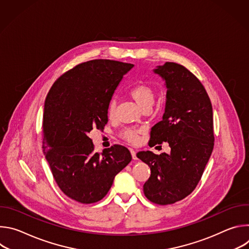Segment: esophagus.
Listing matches in <instances>:
<instances>
[{"label":"esophagus","instance_id":"obj_1","mask_svg":"<svg viewBox=\"0 0 249 249\" xmlns=\"http://www.w3.org/2000/svg\"><path fill=\"white\" fill-rule=\"evenodd\" d=\"M131 151V155H132V158H133V160H137V156H136V152L133 150V149H131L130 150Z\"/></svg>","mask_w":249,"mask_h":249}]
</instances>
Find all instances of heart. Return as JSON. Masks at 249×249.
Wrapping results in <instances>:
<instances>
[{"mask_svg":"<svg viewBox=\"0 0 249 249\" xmlns=\"http://www.w3.org/2000/svg\"><path fill=\"white\" fill-rule=\"evenodd\" d=\"M130 96L137 102V104L141 108H148L153 105L156 99V89L148 83L141 82L137 84L135 87L131 89L129 91ZM117 109V101L115 98H112L107 107V114L110 118H112ZM143 132V129L139 127H127L124 128L120 132V136L122 139L128 141L129 143H138L140 140V135Z\"/></svg>","mask_w":249,"mask_h":249,"instance_id":"obj_1","label":"heart"}]
</instances>
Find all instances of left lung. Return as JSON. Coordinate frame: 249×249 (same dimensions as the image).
<instances>
[{"label":"left lung","instance_id":"obj_1","mask_svg":"<svg viewBox=\"0 0 249 249\" xmlns=\"http://www.w3.org/2000/svg\"><path fill=\"white\" fill-rule=\"evenodd\" d=\"M155 73L165 80L166 103L162 120L151 131L149 145L167 142L170 154L139 152L151 168L145 196L153 203L169 205L193 192L214 148L213 108L197 77L184 66L166 62Z\"/></svg>","mask_w":249,"mask_h":249}]
</instances>
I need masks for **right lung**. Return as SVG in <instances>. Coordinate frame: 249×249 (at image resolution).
<instances>
[{"label": "right lung", "mask_w": 249, "mask_h": 249, "mask_svg": "<svg viewBox=\"0 0 249 249\" xmlns=\"http://www.w3.org/2000/svg\"><path fill=\"white\" fill-rule=\"evenodd\" d=\"M133 64L98 59L77 65L59 77L44 102L42 148L54 179L69 198L83 204L100 201L115 175L132 160L113 145L94 152L88 134L107 124V107Z\"/></svg>", "instance_id": "add662e5"}]
</instances>
